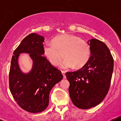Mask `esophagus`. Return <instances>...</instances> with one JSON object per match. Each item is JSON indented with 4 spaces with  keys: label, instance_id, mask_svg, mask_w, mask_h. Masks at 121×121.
<instances>
[{
    "label": "esophagus",
    "instance_id": "1",
    "mask_svg": "<svg viewBox=\"0 0 121 121\" xmlns=\"http://www.w3.org/2000/svg\"><path fill=\"white\" fill-rule=\"evenodd\" d=\"M61 73H62V75H63V77H64V78H66V76H65V72H64V71H61Z\"/></svg>",
    "mask_w": 121,
    "mask_h": 121
}]
</instances>
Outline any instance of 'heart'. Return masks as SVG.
<instances>
[{"label":"heart","mask_w":121,"mask_h":121,"mask_svg":"<svg viewBox=\"0 0 121 121\" xmlns=\"http://www.w3.org/2000/svg\"><path fill=\"white\" fill-rule=\"evenodd\" d=\"M52 44L47 43L43 46V53L55 66L61 64V68L78 69L84 66L91 57V48L85 40L74 35L65 34L55 37Z\"/></svg>","instance_id":"b5f03b06"}]
</instances>
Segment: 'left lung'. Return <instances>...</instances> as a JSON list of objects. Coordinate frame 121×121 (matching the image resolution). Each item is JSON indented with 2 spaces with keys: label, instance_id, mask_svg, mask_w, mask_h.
Returning <instances> with one entry per match:
<instances>
[{
  "label": "left lung",
  "instance_id": "obj_1",
  "mask_svg": "<svg viewBox=\"0 0 121 121\" xmlns=\"http://www.w3.org/2000/svg\"><path fill=\"white\" fill-rule=\"evenodd\" d=\"M88 44L91 56L87 63L77 71L65 73L72 102L81 109H90L104 100L113 72L114 60L106 44L95 39Z\"/></svg>",
  "mask_w": 121,
  "mask_h": 121
}]
</instances>
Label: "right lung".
Instances as JSON below:
<instances>
[{"label":"right lung","mask_w":121,"mask_h":121,"mask_svg":"<svg viewBox=\"0 0 121 121\" xmlns=\"http://www.w3.org/2000/svg\"><path fill=\"white\" fill-rule=\"evenodd\" d=\"M44 37L30 34L22 41L13 52L9 73V86L12 96L24 110L32 113L43 112L49 104L52 87L63 78L61 72L43 56ZM27 52L33 60L28 73L21 71L18 64L20 53Z\"/></svg>","instance_id":"obj_1"}]
</instances>
